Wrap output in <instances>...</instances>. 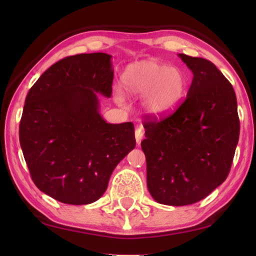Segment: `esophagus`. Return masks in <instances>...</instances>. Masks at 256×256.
Here are the masks:
<instances>
[{"instance_id": "esophagus-1", "label": "esophagus", "mask_w": 256, "mask_h": 256, "mask_svg": "<svg viewBox=\"0 0 256 256\" xmlns=\"http://www.w3.org/2000/svg\"><path fill=\"white\" fill-rule=\"evenodd\" d=\"M142 138H144V130L141 128H136V144H140L142 141Z\"/></svg>"}]
</instances>
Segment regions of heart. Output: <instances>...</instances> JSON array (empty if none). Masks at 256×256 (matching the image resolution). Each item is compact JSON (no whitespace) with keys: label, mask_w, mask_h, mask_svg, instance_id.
<instances>
[{"label":"heart","mask_w":256,"mask_h":256,"mask_svg":"<svg viewBox=\"0 0 256 256\" xmlns=\"http://www.w3.org/2000/svg\"><path fill=\"white\" fill-rule=\"evenodd\" d=\"M120 84L125 94L131 97H144V110L152 118H162L175 110L183 99L188 78L183 70L154 60L136 62L124 68ZM118 102L124 100L116 92Z\"/></svg>","instance_id":"obj_1"}]
</instances>
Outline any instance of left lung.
<instances>
[{"label": "left lung", "instance_id": "1", "mask_svg": "<svg viewBox=\"0 0 256 256\" xmlns=\"http://www.w3.org/2000/svg\"><path fill=\"white\" fill-rule=\"evenodd\" d=\"M178 56L193 73L188 96L172 115L146 122L141 142L151 196L174 206L201 201L224 183L240 138L230 82L210 60Z\"/></svg>", "mask_w": 256, "mask_h": 256}]
</instances>
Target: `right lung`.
<instances>
[{"mask_svg":"<svg viewBox=\"0 0 256 256\" xmlns=\"http://www.w3.org/2000/svg\"><path fill=\"white\" fill-rule=\"evenodd\" d=\"M114 71L105 53L68 56L42 73L26 97L20 146L34 185L66 204H89L136 146L131 122L110 124L98 94L112 96Z\"/></svg>","mask_w":256,"mask_h":256,"instance_id":"add662e5","label":"right lung"}]
</instances>
